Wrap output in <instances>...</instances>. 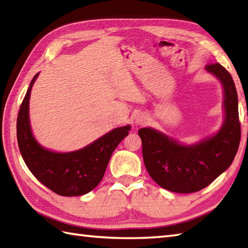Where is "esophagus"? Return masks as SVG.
Returning <instances> with one entry per match:
<instances>
[{"instance_id": "esophagus-1", "label": "esophagus", "mask_w": 248, "mask_h": 248, "mask_svg": "<svg viewBox=\"0 0 248 248\" xmlns=\"http://www.w3.org/2000/svg\"><path fill=\"white\" fill-rule=\"evenodd\" d=\"M135 121H137L138 124H146V123H147V116L140 114V115L138 116L137 119H135Z\"/></svg>"}]
</instances>
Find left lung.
Masks as SVG:
<instances>
[{
  "label": "left lung",
  "mask_w": 248,
  "mask_h": 248,
  "mask_svg": "<svg viewBox=\"0 0 248 248\" xmlns=\"http://www.w3.org/2000/svg\"><path fill=\"white\" fill-rule=\"evenodd\" d=\"M205 70L224 88L225 120L215 135L183 145L153 128L139 130L148 174L160 187L173 192L191 193L207 187L231 166L239 149L241 124L234 81L219 63L208 64Z\"/></svg>",
  "instance_id": "left-lung-1"
}]
</instances>
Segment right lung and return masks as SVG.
I'll list each match as a JSON object with an SVG mask.
<instances>
[{"label":"right lung","mask_w":248,"mask_h":248,"mask_svg":"<svg viewBox=\"0 0 248 248\" xmlns=\"http://www.w3.org/2000/svg\"><path fill=\"white\" fill-rule=\"evenodd\" d=\"M33 77L17 118V140L21 156L31 173L50 190L63 197L82 196L99 185L111 154L129 134L130 125L116 128L93 143L71 153H55L34 139L29 118Z\"/></svg>","instance_id":"add662e5"}]
</instances>
